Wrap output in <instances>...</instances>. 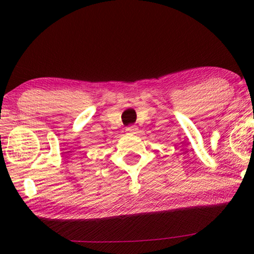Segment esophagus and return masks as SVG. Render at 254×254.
I'll return each mask as SVG.
<instances>
[{
    "label": "esophagus",
    "mask_w": 254,
    "mask_h": 254,
    "mask_svg": "<svg viewBox=\"0 0 254 254\" xmlns=\"http://www.w3.org/2000/svg\"><path fill=\"white\" fill-rule=\"evenodd\" d=\"M126 131L128 134H136L137 131V127L136 126H128L126 128Z\"/></svg>",
    "instance_id": "1"
}]
</instances>
